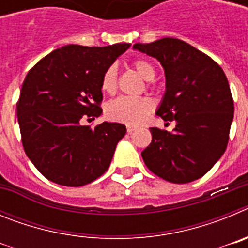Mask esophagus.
<instances>
[{
    "mask_svg": "<svg viewBox=\"0 0 248 248\" xmlns=\"http://www.w3.org/2000/svg\"><path fill=\"white\" fill-rule=\"evenodd\" d=\"M134 130H135L134 126H130V125L126 126V131H128V134H131V133H133Z\"/></svg>",
    "mask_w": 248,
    "mask_h": 248,
    "instance_id": "1",
    "label": "esophagus"
}]
</instances>
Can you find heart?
<instances>
[{
	"instance_id": "obj_1",
	"label": "heart",
	"mask_w": 248,
	"mask_h": 248,
	"mask_svg": "<svg viewBox=\"0 0 248 248\" xmlns=\"http://www.w3.org/2000/svg\"><path fill=\"white\" fill-rule=\"evenodd\" d=\"M133 67L144 79L151 80L155 77V68L145 61L137 58L131 62ZM102 89L105 93L111 94L118 87V68L115 64L109 65L102 76ZM153 102L146 97H119L107 104V115L114 122L124 123L128 125H138L144 122L148 114L153 110Z\"/></svg>"
}]
</instances>
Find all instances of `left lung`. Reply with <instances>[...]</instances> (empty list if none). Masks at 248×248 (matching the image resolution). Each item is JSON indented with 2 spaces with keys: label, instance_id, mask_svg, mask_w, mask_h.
Wrapping results in <instances>:
<instances>
[{
  "label": "left lung",
  "instance_id": "8db88e82",
  "mask_svg": "<svg viewBox=\"0 0 248 248\" xmlns=\"http://www.w3.org/2000/svg\"><path fill=\"white\" fill-rule=\"evenodd\" d=\"M164 67L166 92L156 111L172 131L150 128L151 143L141 153L151 172L174 184L198 180L226 150L233 99L222 68L181 39L165 37L135 43Z\"/></svg>",
  "mask_w": 248,
  "mask_h": 248
}]
</instances>
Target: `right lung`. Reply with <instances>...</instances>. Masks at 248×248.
<instances>
[{
    "label": "right lung",
    "mask_w": 248,
    "mask_h": 248,
    "mask_svg": "<svg viewBox=\"0 0 248 248\" xmlns=\"http://www.w3.org/2000/svg\"><path fill=\"white\" fill-rule=\"evenodd\" d=\"M130 47L68 45L31 68L17 102V118L26 154L48 180L83 186L108 170L126 128L102 123L91 129L80 119L102 114V76Z\"/></svg>",
    "instance_id": "add662e5"
}]
</instances>
